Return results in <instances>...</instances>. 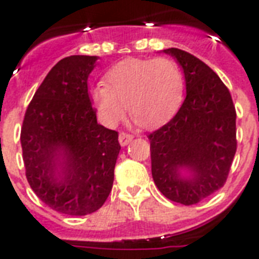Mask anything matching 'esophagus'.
Instances as JSON below:
<instances>
[{"mask_svg":"<svg viewBox=\"0 0 259 259\" xmlns=\"http://www.w3.org/2000/svg\"><path fill=\"white\" fill-rule=\"evenodd\" d=\"M118 140H119V144H121L122 146L127 145L132 140H133V136L129 133H125V132H122V133H119V137H118Z\"/></svg>","mask_w":259,"mask_h":259,"instance_id":"1","label":"esophagus"}]
</instances>
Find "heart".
Returning <instances> with one entry per match:
<instances>
[{
	"instance_id": "1",
	"label": "heart",
	"mask_w": 259,
	"mask_h": 259,
	"mask_svg": "<svg viewBox=\"0 0 259 259\" xmlns=\"http://www.w3.org/2000/svg\"><path fill=\"white\" fill-rule=\"evenodd\" d=\"M93 89V102L107 126L130 115L146 129L165 123L184 99L185 79L181 67L168 58L127 59L111 67Z\"/></svg>"
}]
</instances>
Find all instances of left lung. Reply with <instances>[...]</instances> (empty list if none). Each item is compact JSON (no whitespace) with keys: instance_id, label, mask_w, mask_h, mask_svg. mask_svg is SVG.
<instances>
[{"instance_id":"1","label":"left lung","mask_w":259,"mask_h":259,"mask_svg":"<svg viewBox=\"0 0 259 259\" xmlns=\"http://www.w3.org/2000/svg\"><path fill=\"white\" fill-rule=\"evenodd\" d=\"M183 67L187 97L168 123L148 136L152 176L160 192L184 205L196 204L225 185L237 152V111L229 89L196 56L165 50ZM188 167V179L180 176Z\"/></svg>"}]
</instances>
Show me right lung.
Returning a JSON list of instances; mask_svg holds the SVG:
<instances>
[{
	"label": "right lung",
	"instance_id": "right-lung-1",
	"mask_svg": "<svg viewBox=\"0 0 259 259\" xmlns=\"http://www.w3.org/2000/svg\"><path fill=\"white\" fill-rule=\"evenodd\" d=\"M97 56L62 59L42 80L24 115L26 180L42 203L71 217L101 208L113 188L118 132L97 122L87 78Z\"/></svg>",
	"mask_w": 259,
	"mask_h": 259
}]
</instances>
